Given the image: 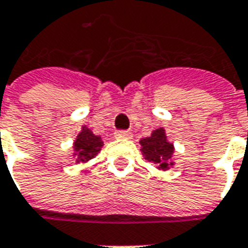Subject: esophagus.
<instances>
[{"mask_svg":"<svg viewBox=\"0 0 248 248\" xmlns=\"http://www.w3.org/2000/svg\"><path fill=\"white\" fill-rule=\"evenodd\" d=\"M115 137L116 139H132V133L129 131H116Z\"/></svg>","mask_w":248,"mask_h":248,"instance_id":"esophagus-1","label":"esophagus"}]
</instances>
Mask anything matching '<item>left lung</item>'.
<instances>
[{
  "mask_svg": "<svg viewBox=\"0 0 248 248\" xmlns=\"http://www.w3.org/2000/svg\"><path fill=\"white\" fill-rule=\"evenodd\" d=\"M140 144L144 158L149 162H153L158 169L168 170L169 166L173 165L170 160L174 152V146L166 140L164 128H158L152 132L151 136L140 140Z\"/></svg>",
  "mask_w": 248,
  "mask_h": 248,
  "instance_id": "left-lung-1",
  "label": "left lung"
}]
</instances>
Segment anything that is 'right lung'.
Returning a JSON list of instances; mask_svg holds the SVG:
<instances>
[{
  "label": "right lung",
  "instance_id": "add662e5",
  "mask_svg": "<svg viewBox=\"0 0 248 248\" xmlns=\"http://www.w3.org/2000/svg\"><path fill=\"white\" fill-rule=\"evenodd\" d=\"M103 146L100 136H95L88 128L83 126L82 132L78 135L74 141V156L77 157V162H87L96 156Z\"/></svg>",
  "mask_w": 248,
  "mask_h": 248
}]
</instances>
